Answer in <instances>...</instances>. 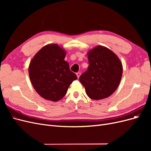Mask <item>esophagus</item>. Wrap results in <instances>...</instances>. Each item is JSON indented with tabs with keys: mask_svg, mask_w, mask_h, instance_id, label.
<instances>
[{
	"mask_svg": "<svg viewBox=\"0 0 151 151\" xmlns=\"http://www.w3.org/2000/svg\"><path fill=\"white\" fill-rule=\"evenodd\" d=\"M76 75H77V78H79V77L81 76V73L80 72H77V74H76Z\"/></svg>",
	"mask_w": 151,
	"mask_h": 151,
	"instance_id": "34e87169",
	"label": "esophagus"
}]
</instances>
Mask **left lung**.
<instances>
[{"mask_svg":"<svg viewBox=\"0 0 151 151\" xmlns=\"http://www.w3.org/2000/svg\"><path fill=\"white\" fill-rule=\"evenodd\" d=\"M88 70L79 77L88 96L94 100L106 98L117 89L122 79L123 65L116 55L98 45L89 50Z\"/></svg>","mask_w":151,"mask_h":151,"instance_id":"left-lung-1","label":"left lung"}]
</instances>
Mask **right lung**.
I'll return each instance as SVG.
<instances>
[{"label": "right lung", "mask_w": 151, "mask_h": 151, "mask_svg": "<svg viewBox=\"0 0 151 151\" xmlns=\"http://www.w3.org/2000/svg\"><path fill=\"white\" fill-rule=\"evenodd\" d=\"M66 51L57 44H48L35 54L28 72L34 89L44 99L56 102L66 94L77 76L64 60Z\"/></svg>", "instance_id": "obj_1"}]
</instances>
